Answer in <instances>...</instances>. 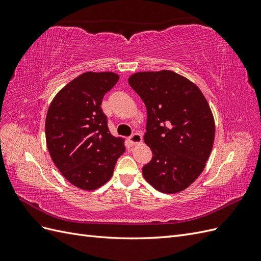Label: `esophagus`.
Returning a JSON list of instances; mask_svg holds the SVG:
<instances>
[{
  "mask_svg": "<svg viewBox=\"0 0 261 261\" xmlns=\"http://www.w3.org/2000/svg\"><path fill=\"white\" fill-rule=\"evenodd\" d=\"M129 141L132 143V145H137L143 141V136H141V134L139 133H134L133 135L129 136Z\"/></svg>",
  "mask_w": 261,
  "mask_h": 261,
  "instance_id": "1",
  "label": "esophagus"
}]
</instances>
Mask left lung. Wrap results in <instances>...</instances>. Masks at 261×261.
<instances>
[{
    "mask_svg": "<svg viewBox=\"0 0 261 261\" xmlns=\"http://www.w3.org/2000/svg\"><path fill=\"white\" fill-rule=\"evenodd\" d=\"M147 108L145 143L152 159L144 177L156 191H184L203 171L215 141V120L202 92L171 70L140 72L128 78Z\"/></svg>",
    "mask_w": 261,
    "mask_h": 261,
    "instance_id": "8db88e82",
    "label": "left lung"
}]
</instances>
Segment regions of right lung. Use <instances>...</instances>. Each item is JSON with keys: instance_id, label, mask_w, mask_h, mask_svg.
Here are the masks:
<instances>
[{"instance_id": "right-lung-1", "label": "right lung", "mask_w": 261, "mask_h": 261, "mask_svg": "<svg viewBox=\"0 0 261 261\" xmlns=\"http://www.w3.org/2000/svg\"><path fill=\"white\" fill-rule=\"evenodd\" d=\"M118 78L111 72L84 73L59 91L46 113L45 139L52 160L70 184L84 191L106 184L125 151L124 140L111 135L101 109Z\"/></svg>"}]
</instances>
